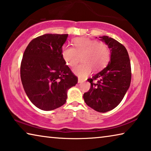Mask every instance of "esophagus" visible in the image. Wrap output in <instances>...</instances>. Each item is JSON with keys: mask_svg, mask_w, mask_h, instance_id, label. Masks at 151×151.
<instances>
[{"mask_svg": "<svg viewBox=\"0 0 151 151\" xmlns=\"http://www.w3.org/2000/svg\"><path fill=\"white\" fill-rule=\"evenodd\" d=\"M83 80H81L80 78H78V83H83Z\"/></svg>", "mask_w": 151, "mask_h": 151, "instance_id": "1", "label": "esophagus"}]
</instances>
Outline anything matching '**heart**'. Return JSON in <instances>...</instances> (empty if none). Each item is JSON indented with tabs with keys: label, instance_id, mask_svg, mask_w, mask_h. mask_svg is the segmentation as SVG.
Wrapping results in <instances>:
<instances>
[{
	"label": "heart",
	"instance_id": "1",
	"mask_svg": "<svg viewBox=\"0 0 151 151\" xmlns=\"http://www.w3.org/2000/svg\"><path fill=\"white\" fill-rule=\"evenodd\" d=\"M73 47L65 46L61 51V56L66 65L73 67L80 61L82 63L73 69V72L80 78L87 76L92 68L100 70L108 63L110 51L106 44L93 39L81 37L72 41Z\"/></svg>",
	"mask_w": 151,
	"mask_h": 151
}]
</instances>
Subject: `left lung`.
<instances>
[{
	"mask_svg": "<svg viewBox=\"0 0 151 151\" xmlns=\"http://www.w3.org/2000/svg\"><path fill=\"white\" fill-rule=\"evenodd\" d=\"M100 40L110 49V60L108 65L88 79L91 88L83 93L86 104L99 112L113 110L119 104L130 87L131 67L125 47L108 36L100 37ZM98 80L96 83L93 81Z\"/></svg>",
	"mask_w": 151,
	"mask_h": 151,
	"instance_id": "obj_1",
	"label": "left lung"
}]
</instances>
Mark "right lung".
Returning a JSON list of instances; mask_svg holds the SVG:
<instances>
[{"instance_id": "obj_1", "label": "right lung", "mask_w": 151, "mask_h": 151, "mask_svg": "<svg viewBox=\"0 0 151 151\" xmlns=\"http://www.w3.org/2000/svg\"><path fill=\"white\" fill-rule=\"evenodd\" d=\"M68 34H45L32 40L24 51L21 78L24 92L39 109L53 110L65 103L68 90L78 83L61 56Z\"/></svg>"}]
</instances>
